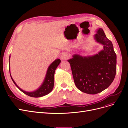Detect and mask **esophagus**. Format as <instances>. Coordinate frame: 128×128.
<instances>
[{"label": "esophagus", "instance_id": "1", "mask_svg": "<svg viewBox=\"0 0 128 128\" xmlns=\"http://www.w3.org/2000/svg\"><path fill=\"white\" fill-rule=\"evenodd\" d=\"M69 57V55L67 53H63L60 55V58L62 60H67Z\"/></svg>", "mask_w": 128, "mask_h": 128}]
</instances>
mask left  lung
Masks as SVG:
<instances>
[{
	"label": "left lung",
	"instance_id": "1",
	"mask_svg": "<svg viewBox=\"0 0 128 128\" xmlns=\"http://www.w3.org/2000/svg\"><path fill=\"white\" fill-rule=\"evenodd\" d=\"M95 38L104 46L102 51L92 56L74 55L68 60L76 86L88 94H96L106 90L112 82L116 74V56L112 41L102 28L97 30Z\"/></svg>",
	"mask_w": 128,
	"mask_h": 128
}]
</instances>
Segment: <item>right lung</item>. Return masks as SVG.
Masks as SVG:
<instances>
[{
  "mask_svg": "<svg viewBox=\"0 0 128 128\" xmlns=\"http://www.w3.org/2000/svg\"><path fill=\"white\" fill-rule=\"evenodd\" d=\"M60 59H56V60H55L50 65L47 70V73L46 74L45 80H44L42 85L41 86V87L39 88L38 89L36 90L34 92H26L23 90H22L20 88L17 86V85L16 84L12 76H11V78H12V79L13 82H14V84L16 85V86L22 92H23L24 94H26V95L32 97H36V98L42 97L47 95V94H49L52 90L54 87V77L55 71L56 68L58 66V65H59V64L60 63Z\"/></svg>",
  "mask_w": 128,
  "mask_h": 128,
  "instance_id": "1",
  "label": "right lung"
}]
</instances>
